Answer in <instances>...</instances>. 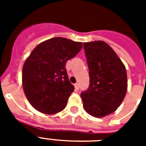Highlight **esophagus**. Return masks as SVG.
Segmentation results:
<instances>
[{
    "label": "esophagus",
    "instance_id": "obj_1",
    "mask_svg": "<svg viewBox=\"0 0 146 146\" xmlns=\"http://www.w3.org/2000/svg\"><path fill=\"white\" fill-rule=\"evenodd\" d=\"M74 86H75L76 91H77V90H79V89H80V86H79V84H78V83H76V84L74 85Z\"/></svg>",
    "mask_w": 146,
    "mask_h": 146
}]
</instances>
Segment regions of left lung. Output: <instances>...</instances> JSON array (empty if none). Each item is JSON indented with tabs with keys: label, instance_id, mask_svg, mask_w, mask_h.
<instances>
[{
	"label": "left lung",
	"instance_id": "8db88e82",
	"mask_svg": "<svg viewBox=\"0 0 146 146\" xmlns=\"http://www.w3.org/2000/svg\"><path fill=\"white\" fill-rule=\"evenodd\" d=\"M89 70V87L81 93L87 113L103 117L117 109L127 91L125 66L103 41L83 43Z\"/></svg>",
	"mask_w": 146,
	"mask_h": 146
}]
</instances>
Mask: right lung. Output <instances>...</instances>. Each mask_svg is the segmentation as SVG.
Wrapping results in <instances>:
<instances>
[{
  "label": "right lung",
  "instance_id": "1",
  "mask_svg": "<svg viewBox=\"0 0 146 146\" xmlns=\"http://www.w3.org/2000/svg\"><path fill=\"white\" fill-rule=\"evenodd\" d=\"M82 42L57 37L40 43L24 63L22 81L31 105L41 113L63 111L74 86L69 81L66 63L80 52Z\"/></svg>",
  "mask_w": 146,
  "mask_h": 146
}]
</instances>
